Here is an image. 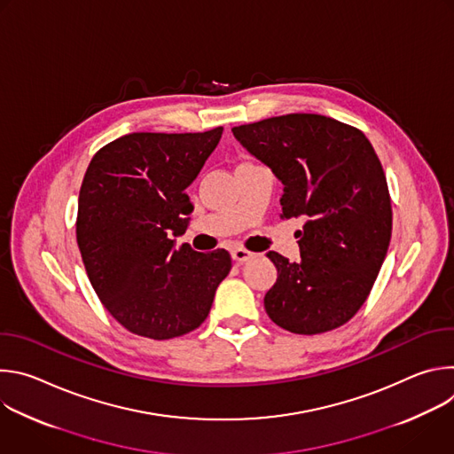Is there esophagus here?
<instances>
[{
  "mask_svg": "<svg viewBox=\"0 0 454 454\" xmlns=\"http://www.w3.org/2000/svg\"><path fill=\"white\" fill-rule=\"evenodd\" d=\"M253 256H254V254H253L251 251L244 249V247H235V249H231V258H233V261H235L237 264H244V262L251 261Z\"/></svg>",
  "mask_w": 454,
  "mask_h": 454,
  "instance_id": "1",
  "label": "esophagus"
}]
</instances>
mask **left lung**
<instances>
[{
    "mask_svg": "<svg viewBox=\"0 0 454 454\" xmlns=\"http://www.w3.org/2000/svg\"><path fill=\"white\" fill-rule=\"evenodd\" d=\"M240 145L284 184L282 219L303 217L300 261L270 251L278 278L268 316L294 334L341 327L364 303L392 239L382 165L359 129L310 113L231 129Z\"/></svg>",
    "mask_w": 454,
    "mask_h": 454,
    "instance_id": "1",
    "label": "left lung"
}]
</instances>
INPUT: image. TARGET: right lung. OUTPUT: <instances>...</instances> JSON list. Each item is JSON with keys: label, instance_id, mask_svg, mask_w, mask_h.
<instances>
[{"label": "right lung", "instance_id": "1", "mask_svg": "<svg viewBox=\"0 0 454 454\" xmlns=\"http://www.w3.org/2000/svg\"><path fill=\"white\" fill-rule=\"evenodd\" d=\"M205 133H131L102 147L79 193L77 244L104 307L129 333L170 340L207 319L231 270L226 249L200 253L172 237L193 210L184 190L217 147Z\"/></svg>", "mask_w": 454, "mask_h": 454}]
</instances>
